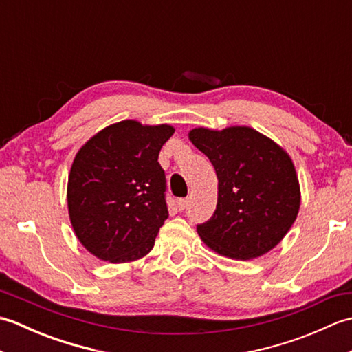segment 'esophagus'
<instances>
[{
	"mask_svg": "<svg viewBox=\"0 0 352 352\" xmlns=\"http://www.w3.org/2000/svg\"><path fill=\"white\" fill-rule=\"evenodd\" d=\"M188 204H189V198H180L177 201V206L180 210H184V208L188 207Z\"/></svg>",
	"mask_w": 352,
	"mask_h": 352,
	"instance_id": "esophagus-1",
	"label": "esophagus"
}]
</instances>
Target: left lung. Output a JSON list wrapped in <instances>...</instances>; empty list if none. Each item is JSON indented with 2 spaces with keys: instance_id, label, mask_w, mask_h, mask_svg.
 Wrapping results in <instances>:
<instances>
[{
  "instance_id": "1",
  "label": "left lung",
  "mask_w": 352,
  "mask_h": 352,
  "mask_svg": "<svg viewBox=\"0 0 352 352\" xmlns=\"http://www.w3.org/2000/svg\"><path fill=\"white\" fill-rule=\"evenodd\" d=\"M189 140L218 175V204L197 227L208 248L233 260L263 256L287 234L300 212L301 189L284 148L251 126H198Z\"/></svg>"
}]
</instances>
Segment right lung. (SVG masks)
<instances>
[{"instance_id":"1","label":"right lung","mask_w":352,"mask_h":352,"mask_svg":"<svg viewBox=\"0 0 352 352\" xmlns=\"http://www.w3.org/2000/svg\"><path fill=\"white\" fill-rule=\"evenodd\" d=\"M168 124H111L78 149L68 177V212L80 243L102 261L129 263L153 250L168 219L166 178L157 162Z\"/></svg>"}]
</instances>
